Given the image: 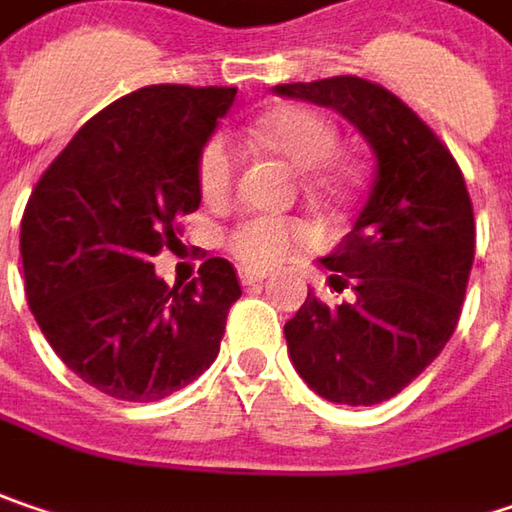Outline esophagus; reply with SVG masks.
Here are the masks:
<instances>
[{"label":"esophagus","instance_id":"obj_1","mask_svg":"<svg viewBox=\"0 0 512 512\" xmlns=\"http://www.w3.org/2000/svg\"><path fill=\"white\" fill-rule=\"evenodd\" d=\"M240 281H243V286L263 284V281H266V272H255V269H243V272H240Z\"/></svg>","mask_w":512,"mask_h":512}]
</instances>
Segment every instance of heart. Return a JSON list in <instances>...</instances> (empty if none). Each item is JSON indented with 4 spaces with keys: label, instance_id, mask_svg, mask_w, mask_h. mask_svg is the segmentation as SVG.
<instances>
[{
    "label": "heart",
    "instance_id": "obj_1",
    "mask_svg": "<svg viewBox=\"0 0 512 512\" xmlns=\"http://www.w3.org/2000/svg\"><path fill=\"white\" fill-rule=\"evenodd\" d=\"M252 136L281 153L295 167L307 170V188L318 196H342L347 188V170L333 162L336 150V127L327 115L310 106H278L266 115H260L252 127ZM240 170V150L237 144L217 133L202 144L196 179L199 191L208 202H220L231 194L234 179ZM316 240V231L310 223L284 220V217H246L243 223L228 231V252L243 266L269 269L278 266L292 255H298L304 246Z\"/></svg>",
    "mask_w": 512,
    "mask_h": 512
}]
</instances>
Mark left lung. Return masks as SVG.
Returning <instances> with one entry per match:
<instances>
[{
    "instance_id": "8db88e82",
    "label": "left lung",
    "mask_w": 512,
    "mask_h": 512,
    "mask_svg": "<svg viewBox=\"0 0 512 512\" xmlns=\"http://www.w3.org/2000/svg\"><path fill=\"white\" fill-rule=\"evenodd\" d=\"M278 95L342 112L374 150V182L353 231L321 257L327 307L307 292L284 324L289 359L318 397L376 406L423 374L452 339L475 257V217L449 147L394 92L365 77L281 83Z\"/></svg>"
}]
</instances>
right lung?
<instances>
[{
	"label": "right lung",
	"mask_w": 512,
	"mask_h": 512,
	"mask_svg": "<svg viewBox=\"0 0 512 512\" xmlns=\"http://www.w3.org/2000/svg\"><path fill=\"white\" fill-rule=\"evenodd\" d=\"M234 86H144L89 118L48 165L22 214L25 295L48 345L83 382L153 403L194 382L220 353L234 266L208 257L167 286L150 257L179 243L199 208L202 144Z\"/></svg>",
	"instance_id": "right-lung-1"
}]
</instances>
